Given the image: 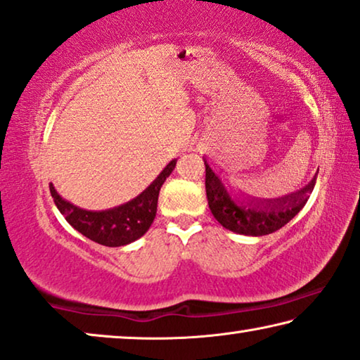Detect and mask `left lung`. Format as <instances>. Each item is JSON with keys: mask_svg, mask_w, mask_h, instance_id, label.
<instances>
[{"mask_svg": "<svg viewBox=\"0 0 360 360\" xmlns=\"http://www.w3.org/2000/svg\"><path fill=\"white\" fill-rule=\"evenodd\" d=\"M205 163V192L212 214L226 230L240 235L262 236L274 233L287 225L307 204L316 178L295 194L276 200L235 202L229 195L219 176Z\"/></svg>", "mask_w": 360, "mask_h": 360, "instance_id": "left-lung-1", "label": "left lung"}]
</instances>
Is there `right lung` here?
I'll return each mask as SVG.
<instances>
[{"mask_svg":"<svg viewBox=\"0 0 360 360\" xmlns=\"http://www.w3.org/2000/svg\"><path fill=\"white\" fill-rule=\"evenodd\" d=\"M174 166L176 160L169 161L158 178L151 182L140 195H136L127 204L109 210L93 212L79 209V207L62 199L52 184H50V194H52L60 214L81 235L104 246H124L143 236L153 224L160 189L166 178L171 174V171L174 169Z\"/></svg>","mask_w":360,"mask_h":360,"instance_id":"1","label":"right lung"}]
</instances>
